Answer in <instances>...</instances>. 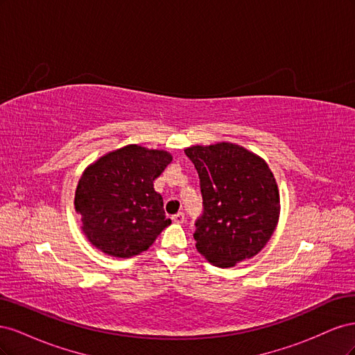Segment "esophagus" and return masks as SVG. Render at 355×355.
Masks as SVG:
<instances>
[{"label": "esophagus", "mask_w": 355, "mask_h": 355, "mask_svg": "<svg viewBox=\"0 0 355 355\" xmlns=\"http://www.w3.org/2000/svg\"><path fill=\"white\" fill-rule=\"evenodd\" d=\"M171 220H173L175 223H184L185 222V214L179 211V213H176V214H173V216H171Z\"/></svg>", "instance_id": "obj_1"}]
</instances>
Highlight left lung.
I'll return each mask as SVG.
<instances>
[{
	"instance_id": "obj_1",
	"label": "left lung",
	"mask_w": 355,
	"mask_h": 355,
	"mask_svg": "<svg viewBox=\"0 0 355 355\" xmlns=\"http://www.w3.org/2000/svg\"><path fill=\"white\" fill-rule=\"evenodd\" d=\"M202 196L196 222L197 250L220 268H230L259 253L277 227L280 194L265 161L245 148L220 142L191 146Z\"/></svg>"
}]
</instances>
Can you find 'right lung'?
Returning <instances> with one entry per match:
<instances>
[{"mask_svg":"<svg viewBox=\"0 0 355 355\" xmlns=\"http://www.w3.org/2000/svg\"><path fill=\"white\" fill-rule=\"evenodd\" d=\"M171 163L158 149L127 145L90 164L75 191V211L87 240L114 257L148 250L171 223L154 180Z\"/></svg>","mask_w":355,"mask_h":355,"instance_id":"right-lung-1","label":"right lung"}]
</instances>
